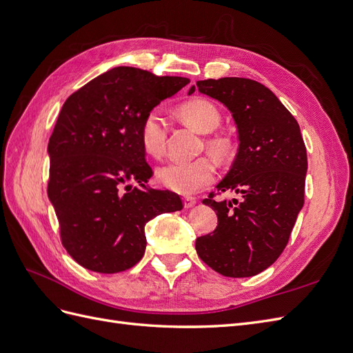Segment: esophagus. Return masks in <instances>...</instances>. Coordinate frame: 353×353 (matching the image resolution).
<instances>
[{
    "label": "esophagus",
    "instance_id": "obj_1",
    "mask_svg": "<svg viewBox=\"0 0 353 353\" xmlns=\"http://www.w3.org/2000/svg\"><path fill=\"white\" fill-rule=\"evenodd\" d=\"M183 201H184V208H185V209L193 208V206L196 205V203H197V200H196L194 197H184Z\"/></svg>",
    "mask_w": 353,
    "mask_h": 353
}]
</instances>
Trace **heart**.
Instances as JSON below:
<instances>
[{
    "mask_svg": "<svg viewBox=\"0 0 353 353\" xmlns=\"http://www.w3.org/2000/svg\"><path fill=\"white\" fill-rule=\"evenodd\" d=\"M178 114L187 125L201 134H210L221 123V114L215 104L208 100H193L178 108ZM166 122L157 110L148 112L140 126L141 145L150 156H160L166 145ZM209 150L219 159L225 157L230 144L223 137H212L208 141ZM157 183L179 194L197 193L215 179V165L208 157H199L188 162H168L156 169Z\"/></svg>",
    "mask_w": 353,
    "mask_h": 353,
    "instance_id": "b5f03b06",
    "label": "heart"
}]
</instances>
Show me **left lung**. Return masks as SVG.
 <instances>
[{"label": "left lung", "instance_id": "8db88e82", "mask_svg": "<svg viewBox=\"0 0 353 353\" xmlns=\"http://www.w3.org/2000/svg\"><path fill=\"white\" fill-rule=\"evenodd\" d=\"M196 90L231 112L239 152L218 191L237 201L203 200L218 215V227L196 240L200 259L232 279L262 272L279 259L303 208L306 147L297 121L265 85L245 78L197 81Z\"/></svg>", "mask_w": 353, "mask_h": 353}]
</instances>
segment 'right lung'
<instances>
[{
  "instance_id": "add662e5",
  "label": "right lung",
  "mask_w": 353,
  "mask_h": 353,
  "mask_svg": "<svg viewBox=\"0 0 353 353\" xmlns=\"http://www.w3.org/2000/svg\"><path fill=\"white\" fill-rule=\"evenodd\" d=\"M188 82L119 66L63 104L47 148L48 199L63 245L83 268L100 274L132 268L145 252V223L183 209L178 194L147 185L153 170L140 126L148 112Z\"/></svg>"
}]
</instances>
